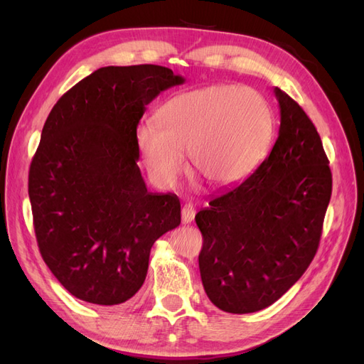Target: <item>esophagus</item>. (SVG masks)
I'll return each mask as SVG.
<instances>
[{
  "mask_svg": "<svg viewBox=\"0 0 364 364\" xmlns=\"http://www.w3.org/2000/svg\"><path fill=\"white\" fill-rule=\"evenodd\" d=\"M194 215H196V211H194L193 206L186 205V206L182 208V223L183 225H190L194 220Z\"/></svg>",
  "mask_w": 364,
  "mask_h": 364,
  "instance_id": "esophagus-1",
  "label": "esophagus"
}]
</instances>
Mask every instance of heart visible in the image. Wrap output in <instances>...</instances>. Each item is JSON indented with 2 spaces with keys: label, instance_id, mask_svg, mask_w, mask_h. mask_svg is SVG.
Segmentation results:
<instances>
[{
  "label": "heart",
  "instance_id": "b5f03b06",
  "mask_svg": "<svg viewBox=\"0 0 364 364\" xmlns=\"http://www.w3.org/2000/svg\"><path fill=\"white\" fill-rule=\"evenodd\" d=\"M274 134L269 102L250 87L208 86L165 102L156 124L136 129V144L156 183L176 185L191 158L194 174L213 188L243 182L266 158Z\"/></svg>",
  "mask_w": 364,
  "mask_h": 364
}]
</instances>
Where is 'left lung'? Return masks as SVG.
Segmentation results:
<instances>
[{
	"instance_id": "obj_1",
	"label": "left lung",
	"mask_w": 364,
	"mask_h": 364,
	"mask_svg": "<svg viewBox=\"0 0 364 364\" xmlns=\"http://www.w3.org/2000/svg\"><path fill=\"white\" fill-rule=\"evenodd\" d=\"M273 92L281 126L270 155L196 214L203 289L226 313L259 311L302 277L331 199L333 176L314 124L279 87Z\"/></svg>"
}]
</instances>
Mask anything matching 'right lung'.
<instances>
[{"label": "right lung", "instance_id": "right-lung-1", "mask_svg": "<svg viewBox=\"0 0 364 364\" xmlns=\"http://www.w3.org/2000/svg\"><path fill=\"white\" fill-rule=\"evenodd\" d=\"M182 83L159 65L105 67L62 95L43 124L28 173L38 246L82 301H129L153 243L181 225L178 196L147 191L136 127L149 103Z\"/></svg>", "mask_w": 364, "mask_h": 364}]
</instances>
